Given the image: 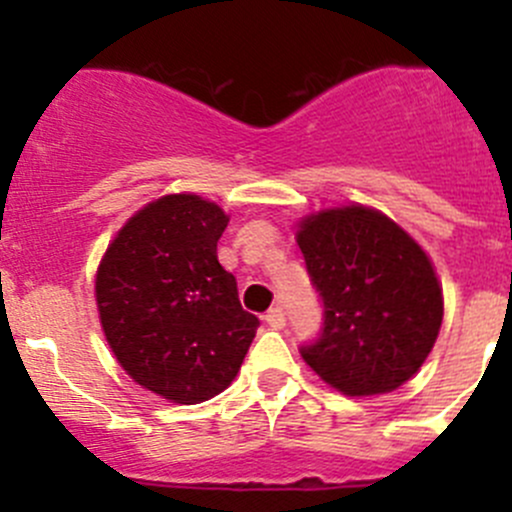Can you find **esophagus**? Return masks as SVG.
Listing matches in <instances>:
<instances>
[{"label":"esophagus","instance_id":"34e87169","mask_svg":"<svg viewBox=\"0 0 512 512\" xmlns=\"http://www.w3.org/2000/svg\"><path fill=\"white\" fill-rule=\"evenodd\" d=\"M265 322L270 324L272 329H282L287 324V314H285V309L282 307H272L270 312L265 314Z\"/></svg>","mask_w":512,"mask_h":512}]
</instances>
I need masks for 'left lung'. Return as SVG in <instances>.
I'll return each mask as SVG.
<instances>
[{
  "label": "left lung",
  "instance_id": "left-lung-1",
  "mask_svg": "<svg viewBox=\"0 0 512 512\" xmlns=\"http://www.w3.org/2000/svg\"><path fill=\"white\" fill-rule=\"evenodd\" d=\"M297 242L324 304L319 337L299 347L302 359L349 396L399 389L421 369L443 319L426 252L359 205L307 218Z\"/></svg>",
  "mask_w": 512,
  "mask_h": 512
}]
</instances>
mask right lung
Wrapping results in <instances>:
<instances>
[{
    "label": "right lung",
    "mask_w": 512,
    "mask_h": 512,
    "mask_svg": "<svg viewBox=\"0 0 512 512\" xmlns=\"http://www.w3.org/2000/svg\"><path fill=\"white\" fill-rule=\"evenodd\" d=\"M225 227L215 203L165 195L123 225L98 267V314L118 364L175 404L225 391L260 327L218 262Z\"/></svg>",
    "instance_id": "right-lung-1"
}]
</instances>
